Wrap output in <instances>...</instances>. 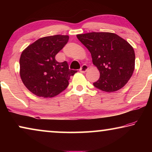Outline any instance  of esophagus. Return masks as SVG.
I'll list each match as a JSON object with an SVG mask.
<instances>
[{"label":"esophagus","mask_w":152,"mask_h":152,"mask_svg":"<svg viewBox=\"0 0 152 152\" xmlns=\"http://www.w3.org/2000/svg\"><path fill=\"white\" fill-rule=\"evenodd\" d=\"M88 66H87L86 64H84V65H82V67H81L80 70L81 72H83V73H84L85 72H86L87 70H88Z\"/></svg>","instance_id":"obj_1"}]
</instances>
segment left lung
I'll return each mask as SVG.
<instances>
[{
  "mask_svg": "<svg viewBox=\"0 0 152 152\" xmlns=\"http://www.w3.org/2000/svg\"><path fill=\"white\" fill-rule=\"evenodd\" d=\"M91 54L99 70L95 87L105 92L120 90L130 80L135 68L134 48L126 40L111 32H90L77 35Z\"/></svg>",
  "mask_w": 152,
  "mask_h": 152,
  "instance_id": "1",
  "label": "left lung"
}]
</instances>
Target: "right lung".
I'll list each match as a JSON object with an SVG mask.
<instances>
[{
	"instance_id": "1",
	"label": "right lung",
	"mask_w": 152,
	"mask_h": 152,
	"mask_svg": "<svg viewBox=\"0 0 152 152\" xmlns=\"http://www.w3.org/2000/svg\"><path fill=\"white\" fill-rule=\"evenodd\" d=\"M68 35L39 39L22 52L20 76L31 93L44 98L55 97L65 90L70 77L77 70H69L66 61L58 62L55 56L68 43Z\"/></svg>"
}]
</instances>
